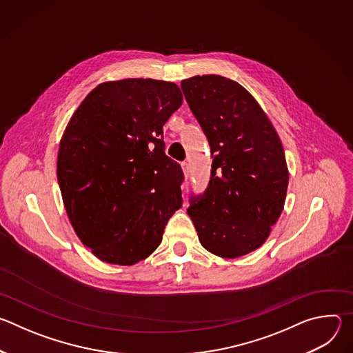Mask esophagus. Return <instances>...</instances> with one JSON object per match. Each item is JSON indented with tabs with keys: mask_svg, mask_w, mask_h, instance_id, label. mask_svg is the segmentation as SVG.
<instances>
[{
	"mask_svg": "<svg viewBox=\"0 0 353 353\" xmlns=\"http://www.w3.org/2000/svg\"><path fill=\"white\" fill-rule=\"evenodd\" d=\"M181 169H183L184 177H185V180H187L188 176H190V165H188L187 162H183V163H181Z\"/></svg>",
	"mask_w": 353,
	"mask_h": 353,
	"instance_id": "34e87169",
	"label": "esophagus"
}]
</instances>
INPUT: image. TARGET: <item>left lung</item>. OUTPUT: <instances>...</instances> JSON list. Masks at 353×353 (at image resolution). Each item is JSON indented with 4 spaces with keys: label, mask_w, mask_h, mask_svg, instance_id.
Instances as JSON below:
<instances>
[{
    "label": "left lung",
    "mask_w": 353,
    "mask_h": 353,
    "mask_svg": "<svg viewBox=\"0 0 353 353\" xmlns=\"http://www.w3.org/2000/svg\"><path fill=\"white\" fill-rule=\"evenodd\" d=\"M187 103L214 157L203 195H191L199 243L222 259L257 250L279 219L289 173L281 139L257 100L221 75L181 81Z\"/></svg>",
    "instance_id": "left-lung-1"
}]
</instances>
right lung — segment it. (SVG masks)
<instances>
[{
    "label": "right lung",
    "mask_w": 353,
    "mask_h": 353,
    "mask_svg": "<svg viewBox=\"0 0 353 353\" xmlns=\"http://www.w3.org/2000/svg\"><path fill=\"white\" fill-rule=\"evenodd\" d=\"M181 103L173 82L130 78L97 85L72 114L57 179L77 236L99 260L146 259L181 207L183 170L163 142V125Z\"/></svg>",
    "instance_id": "right-lung-1"
}]
</instances>
